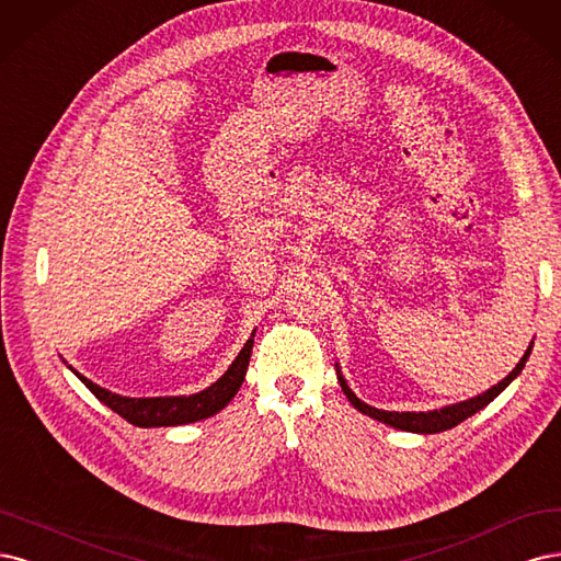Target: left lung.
<instances>
[{"label":"left lung","mask_w":561,"mask_h":561,"mask_svg":"<svg viewBox=\"0 0 561 561\" xmlns=\"http://www.w3.org/2000/svg\"><path fill=\"white\" fill-rule=\"evenodd\" d=\"M531 347H534V342L527 347V352H524V356L519 358V364H517L508 375H505L499 385H494V387H490L486 391L473 396V399L451 403V405H445V408H438V410H426V412H391V410H377V408H373V405L360 401L358 396L350 389L347 379L342 377V370H340L337 364H335V373H337V382H340L342 391H345L350 403H352L358 412H364V414H368V417H373V420H377V422H382V424H387V426L401 428V431H410V433H440V431H447V428H451V426L461 424V422L468 420V417H473V414L480 412L484 405H490V403L496 399V396H499L505 387H508V385L513 382V379L522 373L524 364H527V358H529V354H531Z\"/></svg>","instance_id":"8db88e82"}]
</instances>
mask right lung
I'll use <instances>...</instances> for the list:
<instances>
[{
	"label": "right lung",
	"mask_w": 561,
	"mask_h": 561,
	"mask_svg": "<svg viewBox=\"0 0 561 561\" xmlns=\"http://www.w3.org/2000/svg\"><path fill=\"white\" fill-rule=\"evenodd\" d=\"M256 333V331H254ZM254 333L244 342L242 352L234 356L230 368L216 379L214 385L207 389L191 393V396H153V399H130V396H121L110 389H104L95 382H90L88 377L77 373L71 366H67L71 373H75L81 382L95 393V399L102 401L106 408H112L118 412L125 422H130L141 428H151V426H182V424H193L211 417V414L221 412L232 399L234 393L240 391L247 366L251 358V347H254Z\"/></svg>",
	"instance_id": "1"
}]
</instances>
